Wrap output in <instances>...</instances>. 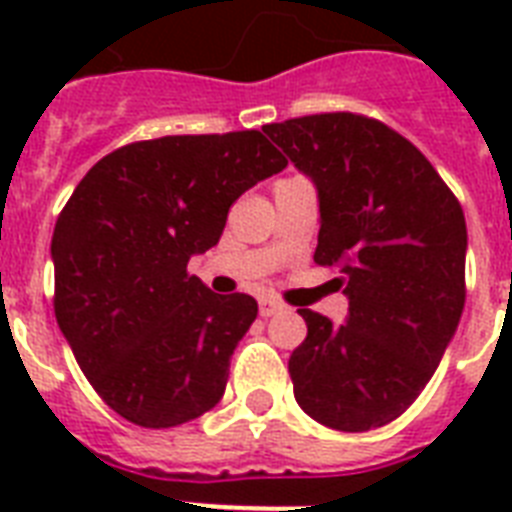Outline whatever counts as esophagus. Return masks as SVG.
Listing matches in <instances>:
<instances>
[{
	"label": "esophagus",
	"mask_w": 512,
	"mask_h": 512,
	"mask_svg": "<svg viewBox=\"0 0 512 512\" xmlns=\"http://www.w3.org/2000/svg\"><path fill=\"white\" fill-rule=\"evenodd\" d=\"M281 311V303H276V300H271V297H263L260 300V316L263 319H268V316H273V313Z\"/></svg>",
	"instance_id": "esophagus-1"
}]
</instances>
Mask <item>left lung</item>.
Instances as JSON below:
<instances>
[{
    "label": "left lung",
    "mask_w": 512,
    "mask_h": 512,
    "mask_svg": "<svg viewBox=\"0 0 512 512\" xmlns=\"http://www.w3.org/2000/svg\"><path fill=\"white\" fill-rule=\"evenodd\" d=\"M263 132L319 196L313 260L340 265L348 319L300 308L289 358L300 409L342 433L404 414L441 364L465 308L468 228L460 201L398 132L356 114H316Z\"/></svg>",
    "instance_id": "8db88e82"
}]
</instances>
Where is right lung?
Returning <instances> with one entry per match:
<instances>
[{"instance_id":"right-lung-1","label":"right lung","mask_w":512,"mask_h":512,"mask_svg":"<svg viewBox=\"0 0 512 512\" xmlns=\"http://www.w3.org/2000/svg\"><path fill=\"white\" fill-rule=\"evenodd\" d=\"M284 167L257 130L167 135L103 156L76 185L50 244L55 319L124 420L175 428L220 404L257 303L185 268L220 241L233 201Z\"/></svg>"}]
</instances>
